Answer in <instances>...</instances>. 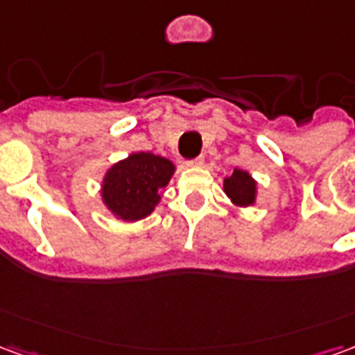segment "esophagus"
<instances>
[{"mask_svg":"<svg viewBox=\"0 0 355 355\" xmlns=\"http://www.w3.org/2000/svg\"><path fill=\"white\" fill-rule=\"evenodd\" d=\"M186 167H201L203 165V157H196V159H190V162L184 163Z\"/></svg>","mask_w":355,"mask_h":355,"instance_id":"esophagus-1","label":"esophagus"}]
</instances>
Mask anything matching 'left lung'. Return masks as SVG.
Masks as SVG:
<instances>
[{"label":"left lung","instance_id":"left-lung-1","mask_svg":"<svg viewBox=\"0 0 355 355\" xmlns=\"http://www.w3.org/2000/svg\"><path fill=\"white\" fill-rule=\"evenodd\" d=\"M224 193L236 207H251L257 203L259 196V182L254 180L249 171H243L236 167L230 177L224 178Z\"/></svg>","mask_w":355,"mask_h":355}]
</instances>
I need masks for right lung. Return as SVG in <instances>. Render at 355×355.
I'll return each mask as SVG.
<instances>
[{
    "mask_svg": "<svg viewBox=\"0 0 355 355\" xmlns=\"http://www.w3.org/2000/svg\"><path fill=\"white\" fill-rule=\"evenodd\" d=\"M175 175V163L152 152H132L110 165L101 182L104 207L121 223H137L154 213Z\"/></svg>",
    "mask_w": 355,
    "mask_h": 355,
    "instance_id": "obj_1",
    "label": "right lung"
}]
</instances>
